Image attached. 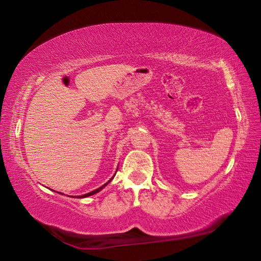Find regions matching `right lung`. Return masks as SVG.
<instances>
[{"mask_svg": "<svg viewBox=\"0 0 261 261\" xmlns=\"http://www.w3.org/2000/svg\"><path fill=\"white\" fill-rule=\"evenodd\" d=\"M112 179H113V178H112ZM112 179H110V180H112ZM110 180H108V182L106 183V184H103L102 187H101V188L96 189V190H94V191H92V192H90V193H86V194H84V196H81V197H79V198H85V197H88V196H92V194H95V193H98V192L100 191V190H102V189L106 187V185H107V184L110 182Z\"/></svg>", "mask_w": 261, "mask_h": 261, "instance_id": "1", "label": "right lung"}]
</instances>
